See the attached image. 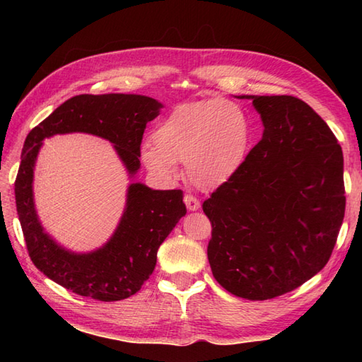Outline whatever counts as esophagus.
I'll return each instance as SVG.
<instances>
[{"label": "esophagus", "instance_id": "obj_1", "mask_svg": "<svg viewBox=\"0 0 362 362\" xmlns=\"http://www.w3.org/2000/svg\"><path fill=\"white\" fill-rule=\"evenodd\" d=\"M183 201H185V205L189 211H196L201 209V202H199L197 197H194V196L187 194L185 197H183Z\"/></svg>", "mask_w": 362, "mask_h": 362}]
</instances>
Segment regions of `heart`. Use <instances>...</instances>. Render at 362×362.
<instances>
[{
    "label": "heart",
    "mask_w": 362,
    "mask_h": 362,
    "mask_svg": "<svg viewBox=\"0 0 362 362\" xmlns=\"http://www.w3.org/2000/svg\"><path fill=\"white\" fill-rule=\"evenodd\" d=\"M144 144L141 160L160 180L177 177V161L187 180L211 191L232 180L250 149L252 121L240 104L228 99L180 104L161 119Z\"/></svg>",
    "instance_id": "heart-1"
}]
</instances>
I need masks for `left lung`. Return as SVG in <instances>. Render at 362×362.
Wrapping results in <instances>:
<instances>
[{
	"instance_id": "left-lung-1",
	"label": "left lung",
	"mask_w": 362,
	"mask_h": 362,
	"mask_svg": "<svg viewBox=\"0 0 362 362\" xmlns=\"http://www.w3.org/2000/svg\"><path fill=\"white\" fill-rule=\"evenodd\" d=\"M263 138L232 180L204 202L206 255L230 294L267 300L328 263L345 213L342 149L327 122L294 96H252Z\"/></svg>"
}]
</instances>
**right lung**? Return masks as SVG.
Listing matches in <instances>:
<instances>
[{
	"label": "right lung",
	"mask_w": 362,
	"mask_h": 362,
	"mask_svg": "<svg viewBox=\"0 0 362 362\" xmlns=\"http://www.w3.org/2000/svg\"><path fill=\"white\" fill-rule=\"evenodd\" d=\"M163 104L143 95H79L59 105L30 130L15 180V202L29 257L38 271L76 294L101 302L140 291L157 263V250L187 214L180 189H152L132 182L126 206L110 240L86 253L65 249L45 232L34 204V169L45 138L82 132L109 140L130 179L140 169L146 124Z\"/></svg>",
	"instance_id": "1"
}]
</instances>
